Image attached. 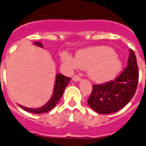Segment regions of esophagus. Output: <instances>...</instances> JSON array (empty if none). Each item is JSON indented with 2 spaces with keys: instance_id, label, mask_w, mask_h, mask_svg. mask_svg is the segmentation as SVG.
<instances>
[{
  "instance_id": "34e87169",
  "label": "esophagus",
  "mask_w": 146,
  "mask_h": 146,
  "mask_svg": "<svg viewBox=\"0 0 146 146\" xmlns=\"http://www.w3.org/2000/svg\"><path fill=\"white\" fill-rule=\"evenodd\" d=\"M72 79H73V81L78 82V81H80V80H81V78H80V77H79L78 75H74V76H73Z\"/></svg>"
}]
</instances>
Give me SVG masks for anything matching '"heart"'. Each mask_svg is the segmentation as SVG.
Returning <instances> with one entry per match:
<instances>
[{"instance_id":"b5f03b06","label":"heart","mask_w":146,"mask_h":146,"mask_svg":"<svg viewBox=\"0 0 146 146\" xmlns=\"http://www.w3.org/2000/svg\"><path fill=\"white\" fill-rule=\"evenodd\" d=\"M62 60L73 68L87 70L88 76L96 82H105L117 76L122 70V62L112 48L94 46L78 50L75 59L63 52Z\"/></svg>"}]
</instances>
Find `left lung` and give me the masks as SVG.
I'll list each match as a JSON object with an SVG mask.
<instances>
[{
    "label": "left lung",
    "instance_id": "left-lung-1",
    "mask_svg": "<svg viewBox=\"0 0 146 146\" xmlns=\"http://www.w3.org/2000/svg\"><path fill=\"white\" fill-rule=\"evenodd\" d=\"M138 76L137 59L134 51L130 49L127 67L113 81L93 85L88 104L100 114H110L120 110L134 97Z\"/></svg>",
    "mask_w": 146,
    "mask_h": 146
}]
</instances>
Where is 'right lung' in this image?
Masks as SVG:
<instances>
[{
    "label": "right lung",
    "instance_id": "right-lung-1",
    "mask_svg": "<svg viewBox=\"0 0 146 146\" xmlns=\"http://www.w3.org/2000/svg\"><path fill=\"white\" fill-rule=\"evenodd\" d=\"M36 45H38L39 47H43L42 43L40 42H35ZM71 81V78L66 77L64 75H61V74H57L56 77V81H55L54 85V90H53V93L52 95V98L50 100L42 107L38 108H30L22 106L20 104H19L23 109H24L25 111H27L29 112H32V113H36V114H40V113H45L47 111H50L52 108H53L56 106V104H57L59 100L60 99L62 95L64 94L65 88L66 86L69 84V82Z\"/></svg>",
    "mask_w": 146,
    "mask_h": 146
}]
</instances>
